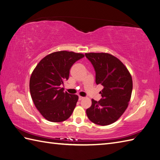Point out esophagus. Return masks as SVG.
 <instances>
[{"label":"esophagus","mask_w":160,"mask_h":160,"mask_svg":"<svg viewBox=\"0 0 160 160\" xmlns=\"http://www.w3.org/2000/svg\"><path fill=\"white\" fill-rule=\"evenodd\" d=\"M83 97H82V96H79V98H78V99H79V100H82L83 99Z\"/></svg>","instance_id":"esophagus-1"}]
</instances>
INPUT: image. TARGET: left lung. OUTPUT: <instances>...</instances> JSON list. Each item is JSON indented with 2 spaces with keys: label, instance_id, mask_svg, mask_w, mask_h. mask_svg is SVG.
<instances>
[{
  "label": "left lung",
  "instance_id": "obj_1",
  "mask_svg": "<svg viewBox=\"0 0 160 160\" xmlns=\"http://www.w3.org/2000/svg\"><path fill=\"white\" fill-rule=\"evenodd\" d=\"M96 71V82L102 84V99H92L87 108L88 118L94 124L107 126L117 121L131 100L132 80L127 68L116 57L107 53H87Z\"/></svg>",
  "mask_w": 160,
  "mask_h": 160
}]
</instances>
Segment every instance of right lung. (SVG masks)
Masks as SVG:
<instances>
[{
  "label": "right lung",
  "instance_id": "right-lung-1",
  "mask_svg": "<svg viewBox=\"0 0 160 160\" xmlns=\"http://www.w3.org/2000/svg\"><path fill=\"white\" fill-rule=\"evenodd\" d=\"M84 54L60 51L49 54L33 69L29 80L32 100L46 120L60 122L67 120L74 110L78 96L61 88L69 79L71 67Z\"/></svg>",
  "mask_w": 160,
  "mask_h": 160
}]
</instances>
